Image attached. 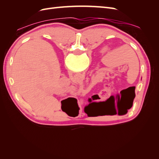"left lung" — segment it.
Listing matches in <instances>:
<instances>
[{"label": "left lung", "instance_id": "left-lung-1", "mask_svg": "<svg viewBox=\"0 0 159 159\" xmlns=\"http://www.w3.org/2000/svg\"><path fill=\"white\" fill-rule=\"evenodd\" d=\"M132 105H133V103L131 105V106H130V107H129V108H131V107H132Z\"/></svg>", "mask_w": 159, "mask_h": 159}]
</instances>
